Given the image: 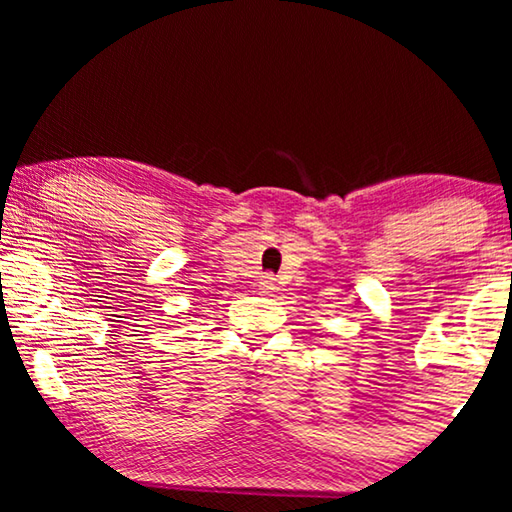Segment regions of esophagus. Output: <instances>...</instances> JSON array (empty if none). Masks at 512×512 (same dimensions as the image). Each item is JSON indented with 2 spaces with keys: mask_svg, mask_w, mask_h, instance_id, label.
I'll list each match as a JSON object with an SVG mask.
<instances>
[{
  "mask_svg": "<svg viewBox=\"0 0 512 512\" xmlns=\"http://www.w3.org/2000/svg\"><path fill=\"white\" fill-rule=\"evenodd\" d=\"M258 289H261V293H272V291H275V277L263 275L261 282H258Z\"/></svg>",
  "mask_w": 512,
  "mask_h": 512,
  "instance_id": "obj_1",
  "label": "esophagus"
}]
</instances>
